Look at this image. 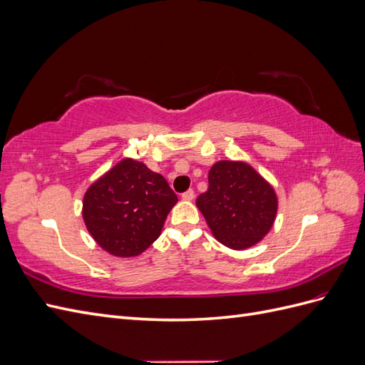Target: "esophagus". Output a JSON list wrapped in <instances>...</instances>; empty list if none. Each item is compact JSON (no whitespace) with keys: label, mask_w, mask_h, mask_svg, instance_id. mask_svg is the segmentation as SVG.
I'll return each mask as SVG.
<instances>
[{"label":"esophagus","mask_w":365,"mask_h":365,"mask_svg":"<svg viewBox=\"0 0 365 365\" xmlns=\"http://www.w3.org/2000/svg\"><path fill=\"white\" fill-rule=\"evenodd\" d=\"M193 197H195V192L190 189V190H187V192H184L182 193V200L184 201H192L193 200Z\"/></svg>","instance_id":"34e87169"}]
</instances>
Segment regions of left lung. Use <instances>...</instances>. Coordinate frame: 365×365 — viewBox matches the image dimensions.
<instances>
[{
    "mask_svg": "<svg viewBox=\"0 0 365 365\" xmlns=\"http://www.w3.org/2000/svg\"><path fill=\"white\" fill-rule=\"evenodd\" d=\"M196 207L220 244L247 250L269 233L279 200L248 163L222 160L210 169L208 190L197 196Z\"/></svg>",
    "mask_w": 365,
    "mask_h": 365,
    "instance_id": "1",
    "label": "left lung"
}]
</instances>
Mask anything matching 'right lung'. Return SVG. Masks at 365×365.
I'll use <instances>...</instances> for the list:
<instances>
[{
    "label": "right lung",
    "mask_w": 365,
    "mask_h": 365,
    "mask_svg": "<svg viewBox=\"0 0 365 365\" xmlns=\"http://www.w3.org/2000/svg\"><path fill=\"white\" fill-rule=\"evenodd\" d=\"M176 202L163 175L123 158L88 187L82 216L102 250L115 257H135L160 237Z\"/></svg>",
    "instance_id": "add662e5"
}]
</instances>
